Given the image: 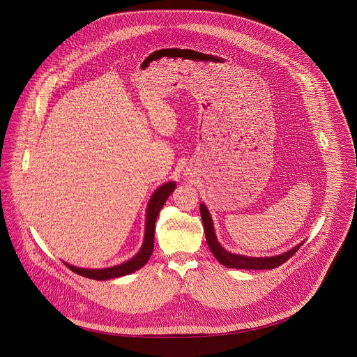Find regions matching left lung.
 Returning <instances> with one entry per match:
<instances>
[{"label": "left lung", "mask_w": 357, "mask_h": 357, "mask_svg": "<svg viewBox=\"0 0 357 357\" xmlns=\"http://www.w3.org/2000/svg\"><path fill=\"white\" fill-rule=\"evenodd\" d=\"M201 217H202V222H204V234H206L207 245H208V248H210V250H211V253L214 255V257L221 262L222 265H225L226 268H231V269H253V271L275 269L280 265H282L284 262H287L289 258L293 257L294 253L303 246V243H300L296 248H293L291 250H288L287 253L275 255V257L257 258V257L231 255L227 250H225L221 245H220V242L217 241L211 217H210V214H208V211H207L204 204H201Z\"/></svg>", "instance_id": "1"}]
</instances>
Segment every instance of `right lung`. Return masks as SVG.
Returning a JSON list of instances; mask_svg holds the SVG:
<instances>
[{
	"label": "right lung",
	"instance_id": "add662e5",
	"mask_svg": "<svg viewBox=\"0 0 357 357\" xmlns=\"http://www.w3.org/2000/svg\"><path fill=\"white\" fill-rule=\"evenodd\" d=\"M176 185L174 182H169L163 186L159 187L151 197L150 204L147 206V217H146V231H144V242L142 245V249L139 250V253L131 258L130 261L118 265V266H112V268H107V269H82V268H76L64 262V265L70 269L72 272L77 273L86 278H92V280H109V278H116L121 277L126 274H131V273L139 271L142 266H144L149 261V258L153 255V236H155V221L156 217L160 211V208L163 207L165 202L167 201V198L172 194V191L175 190Z\"/></svg>",
	"mask_w": 357,
	"mask_h": 357
}]
</instances>
